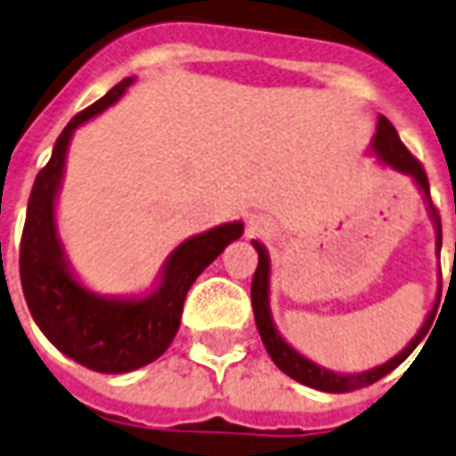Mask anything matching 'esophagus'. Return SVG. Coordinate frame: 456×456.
Masks as SVG:
<instances>
[{
	"label": "esophagus",
	"instance_id": "1",
	"mask_svg": "<svg viewBox=\"0 0 456 456\" xmlns=\"http://www.w3.org/2000/svg\"><path fill=\"white\" fill-rule=\"evenodd\" d=\"M250 229H253V232H263L260 222H256V220H250Z\"/></svg>",
	"mask_w": 456,
	"mask_h": 456
}]
</instances>
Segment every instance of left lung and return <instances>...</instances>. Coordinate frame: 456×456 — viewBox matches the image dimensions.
I'll return each mask as SVG.
<instances>
[{
    "instance_id": "obj_1",
    "label": "left lung",
    "mask_w": 456,
    "mask_h": 456,
    "mask_svg": "<svg viewBox=\"0 0 456 456\" xmlns=\"http://www.w3.org/2000/svg\"><path fill=\"white\" fill-rule=\"evenodd\" d=\"M371 153H374L383 165H388L395 172H403L407 177L414 179V184L421 189L424 193L426 206H428V215L433 217V224H436V248L440 253V246H443V229H440V215L436 210L431 200V189H428V177H426L424 167L419 163L417 158L407 151V146L400 142L395 127L390 125L388 118H379V125H376V134L371 139ZM257 250V270L253 274V284H250V300H253V314H256L257 331H260V338H263L267 353H270L272 362L277 364L286 376H291L293 381L303 383V386H310L314 390H324V393H350V390L364 388V386H371L379 379H383L386 374H390L393 369L400 367L411 353L414 347L424 340V336L428 333V329L433 326V319H436V312H438V298L433 303L431 312L426 314L424 324L419 329V333L407 343L403 353H397L393 360L383 362L379 367L367 369V371H360V374H338V371H331V369H324L314 364L312 360H307L305 354H300L296 347H291L281 338V333L277 331V326L272 322V310H270V256L260 241H253Z\"/></svg>"
}]
</instances>
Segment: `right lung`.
Listing matches in <instances>:
<instances>
[{"mask_svg": "<svg viewBox=\"0 0 456 456\" xmlns=\"http://www.w3.org/2000/svg\"><path fill=\"white\" fill-rule=\"evenodd\" d=\"M132 82L134 77L118 82L61 132L32 184L20 239V284L35 324L66 357L102 374H127L158 360L177 333L193 281L243 234V222H227L182 241L165 260L156 289L142 298L99 296L77 281L56 229L68 146L73 132L113 106Z\"/></svg>", "mask_w": 456, "mask_h": 456, "instance_id": "1", "label": "right lung"}]
</instances>
